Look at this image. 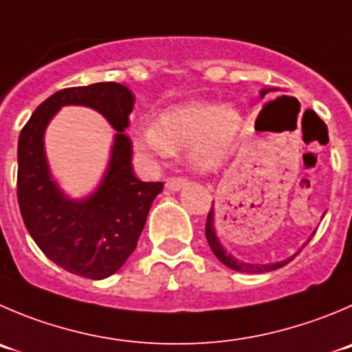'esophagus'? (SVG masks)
<instances>
[{
    "mask_svg": "<svg viewBox=\"0 0 352 352\" xmlns=\"http://www.w3.org/2000/svg\"><path fill=\"white\" fill-rule=\"evenodd\" d=\"M186 182H188V179H186L185 176H169V178L166 179V188L170 190V192H176V190H179L182 186H185Z\"/></svg>",
    "mask_w": 352,
    "mask_h": 352,
    "instance_id": "esophagus-1",
    "label": "esophagus"
}]
</instances>
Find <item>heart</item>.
Returning <instances> with one entry per match:
<instances>
[{
    "instance_id": "b5f03b06",
    "label": "heart",
    "mask_w": 352,
    "mask_h": 352,
    "mask_svg": "<svg viewBox=\"0 0 352 352\" xmlns=\"http://www.w3.org/2000/svg\"><path fill=\"white\" fill-rule=\"evenodd\" d=\"M240 129V117L230 107L186 103L162 112L159 122H142L133 133L136 150L167 157L190 146V157L202 169L217 167L232 150Z\"/></svg>"
}]
</instances>
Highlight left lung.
<instances>
[{"mask_svg": "<svg viewBox=\"0 0 352 352\" xmlns=\"http://www.w3.org/2000/svg\"><path fill=\"white\" fill-rule=\"evenodd\" d=\"M264 93H267V91H263V95ZM206 239H207V242H209V247H210V250L214 252V256H216L217 259L224 264V266L232 267V270H235V271H242V273H266V271L278 270V267L289 264L290 261L297 256L296 254V256L290 257V259L282 261V263H274V264H249V263H242V261H236L235 257H232V254H228L226 250L223 249L219 239H217L216 230H214V209L212 207H210L209 214H207V219H206Z\"/></svg>", "mask_w": 352, "mask_h": 352, "instance_id": "1", "label": "left lung"}]
</instances>
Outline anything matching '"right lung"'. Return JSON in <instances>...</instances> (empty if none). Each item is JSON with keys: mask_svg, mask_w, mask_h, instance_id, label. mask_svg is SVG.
Wrapping results in <instances>:
<instances>
[{"mask_svg": "<svg viewBox=\"0 0 352 352\" xmlns=\"http://www.w3.org/2000/svg\"><path fill=\"white\" fill-rule=\"evenodd\" d=\"M98 109L120 131L109 170L99 192L85 203L67 201L52 183L42 135L62 104ZM135 96L119 82H95L56 91L46 98L19 136L16 199L23 224L48 259L91 280L116 273L136 249L153 199L164 183L140 182L133 173V143L124 133Z\"/></svg>", "mask_w": 352, "mask_h": 352, "instance_id": "1", "label": "right lung"}]
</instances>
